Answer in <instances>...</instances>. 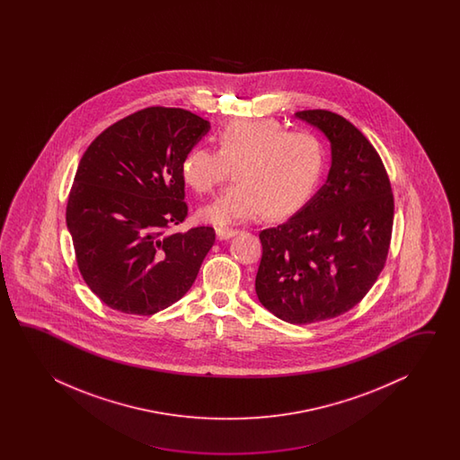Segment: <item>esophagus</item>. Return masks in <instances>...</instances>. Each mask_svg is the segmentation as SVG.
Segmentation results:
<instances>
[{
  "label": "esophagus",
  "instance_id": "obj_1",
  "mask_svg": "<svg viewBox=\"0 0 460 460\" xmlns=\"http://www.w3.org/2000/svg\"><path fill=\"white\" fill-rule=\"evenodd\" d=\"M240 234V230H234V228H217V238L218 240H228L234 234Z\"/></svg>",
  "mask_w": 460,
  "mask_h": 460
}]
</instances>
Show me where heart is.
<instances>
[{
	"mask_svg": "<svg viewBox=\"0 0 460 460\" xmlns=\"http://www.w3.org/2000/svg\"><path fill=\"white\" fill-rule=\"evenodd\" d=\"M218 151H187L181 174L197 194H214L234 167L236 184L200 217L216 226L252 220L268 210L288 217L301 210L321 184L325 149L309 131H291L273 118L236 119L217 133Z\"/></svg>",
	"mask_w": 460,
	"mask_h": 460,
	"instance_id": "b5f03b06",
	"label": "heart"
}]
</instances>
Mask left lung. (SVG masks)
I'll return each instance as SVG.
<instances>
[{
  "instance_id": "1",
  "label": "left lung",
  "mask_w": 460,
  "mask_h": 460,
  "mask_svg": "<svg viewBox=\"0 0 460 460\" xmlns=\"http://www.w3.org/2000/svg\"><path fill=\"white\" fill-rule=\"evenodd\" d=\"M296 117L331 141L332 166L299 212L260 234L254 289L270 313L301 325L350 311L372 289L390 250L394 200L382 157L358 128L329 110Z\"/></svg>"
}]
</instances>
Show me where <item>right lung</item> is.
I'll list each match as a JSON object with an SVG mask.
<instances>
[{"label": "right lung", "instance_id": "add662e5", "mask_svg": "<svg viewBox=\"0 0 460 460\" xmlns=\"http://www.w3.org/2000/svg\"><path fill=\"white\" fill-rule=\"evenodd\" d=\"M208 129L182 108H145L100 133L80 159L66 220L78 271L108 307L151 315L196 281L216 230H167L186 220L181 164Z\"/></svg>", "mask_w": 460, "mask_h": 460}]
</instances>
